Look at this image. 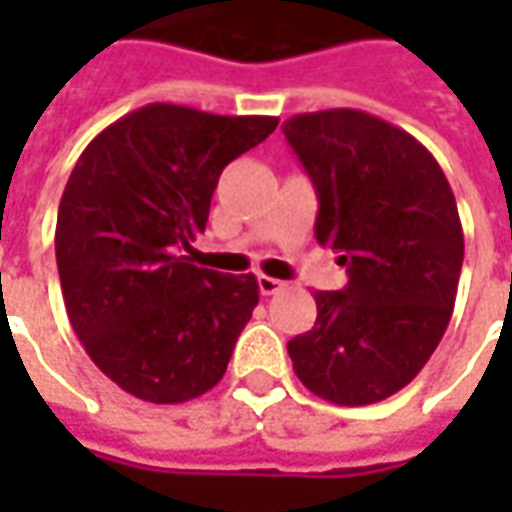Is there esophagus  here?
I'll return each instance as SVG.
<instances>
[{
  "instance_id": "obj_1",
  "label": "esophagus",
  "mask_w": 512,
  "mask_h": 512,
  "mask_svg": "<svg viewBox=\"0 0 512 512\" xmlns=\"http://www.w3.org/2000/svg\"><path fill=\"white\" fill-rule=\"evenodd\" d=\"M285 282L282 279H273V276H259V290L265 293V296H276V293H282L285 290Z\"/></svg>"
}]
</instances>
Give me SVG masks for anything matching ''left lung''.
I'll return each instance as SVG.
<instances>
[{"label": "left lung", "instance_id": "left-lung-1", "mask_svg": "<svg viewBox=\"0 0 512 512\" xmlns=\"http://www.w3.org/2000/svg\"><path fill=\"white\" fill-rule=\"evenodd\" d=\"M282 133L319 193L316 242L339 250L344 290H316V325L287 342L299 382L342 407L419 376L450 325L464 233L439 162L364 110L299 113Z\"/></svg>", "mask_w": 512, "mask_h": 512}]
</instances>
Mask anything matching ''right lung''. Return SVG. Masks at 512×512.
Listing matches in <instances>:
<instances>
[{
	"mask_svg": "<svg viewBox=\"0 0 512 512\" xmlns=\"http://www.w3.org/2000/svg\"><path fill=\"white\" fill-rule=\"evenodd\" d=\"M276 125L153 102L82 150L56 219L59 282L82 347L130 396L190 402L225 376L259 282L185 253L205 233L227 162Z\"/></svg>",
	"mask_w": 512,
	"mask_h": 512,
	"instance_id": "right-lung-1",
	"label": "right lung"
}]
</instances>
